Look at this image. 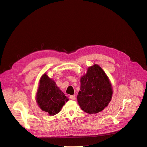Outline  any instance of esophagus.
I'll use <instances>...</instances> for the list:
<instances>
[{"instance_id":"1","label":"esophagus","mask_w":147,"mask_h":147,"mask_svg":"<svg viewBox=\"0 0 147 147\" xmlns=\"http://www.w3.org/2000/svg\"><path fill=\"white\" fill-rule=\"evenodd\" d=\"M69 98H70V99L72 100H76V97H75V96H74V95H71V96H69Z\"/></svg>"}]
</instances>
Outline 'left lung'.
I'll return each mask as SVG.
<instances>
[{
    "label": "left lung",
    "instance_id": "8db88e82",
    "mask_svg": "<svg viewBox=\"0 0 147 147\" xmlns=\"http://www.w3.org/2000/svg\"><path fill=\"white\" fill-rule=\"evenodd\" d=\"M80 83L77 99L81 109L91 114L103 110L111 101L113 90L102 69L97 64L89 67Z\"/></svg>",
    "mask_w": 147,
    "mask_h": 147
}]
</instances>
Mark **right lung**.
I'll return each instance as SVG.
<instances>
[{"label":"right lung","instance_id":"obj_1","mask_svg":"<svg viewBox=\"0 0 147 147\" xmlns=\"http://www.w3.org/2000/svg\"><path fill=\"white\" fill-rule=\"evenodd\" d=\"M36 100L43 111L50 115H54L61 111L68 99L54 80L44 74L40 81Z\"/></svg>","mask_w":147,"mask_h":147}]
</instances>
